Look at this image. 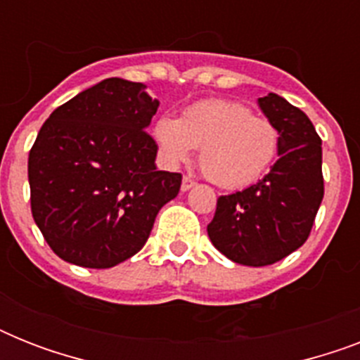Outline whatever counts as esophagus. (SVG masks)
Masks as SVG:
<instances>
[{
    "mask_svg": "<svg viewBox=\"0 0 360 360\" xmlns=\"http://www.w3.org/2000/svg\"><path fill=\"white\" fill-rule=\"evenodd\" d=\"M194 185H196V181L191 179V177H186V175H185V177H183V183H181V191H183V192L191 191Z\"/></svg>",
    "mask_w": 360,
    "mask_h": 360,
    "instance_id": "1",
    "label": "esophagus"
}]
</instances>
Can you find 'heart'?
Instances as JSON below:
<instances>
[{"label":"heart","mask_w":360,"mask_h":360,"mask_svg":"<svg viewBox=\"0 0 360 360\" xmlns=\"http://www.w3.org/2000/svg\"><path fill=\"white\" fill-rule=\"evenodd\" d=\"M153 136L168 168H177L200 147V164L214 185L228 191L256 183L278 153V130L245 104L207 98L191 104L179 120L162 115Z\"/></svg>","instance_id":"1"}]
</instances>
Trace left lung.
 <instances>
[{
	"instance_id": "left-lung-1",
	"label": "left lung",
	"mask_w": 360,
	"mask_h": 360,
	"mask_svg": "<svg viewBox=\"0 0 360 360\" xmlns=\"http://www.w3.org/2000/svg\"><path fill=\"white\" fill-rule=\"evenodd\" d=\"M257 104L278 130V160L256 185L220 196L207 226L217 250L250 267L280 262L304 245L323 200L321 138L312 121L276 93Z\"/></svg>"
}]
</instances>
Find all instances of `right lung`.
Returning <instances> with one entry per match:
<instances>
[{"label": "right lung", "mask_w": 360, "mask_h": 360, "mask_svg": "<svg viewBox=\"0 0 360 360\" xmlns=\"http://www.w3.org/2000/svg\"><path fill=\"white\" fill-rule=\"evenodd\" d=\"M158 101L140 82L106 78L56 108L27 160L31 213L61 259L108 269L141 250L181 174L155 166L147 127Z\"/></svg>", "instance_id": "add662e5"}]
</instances>
